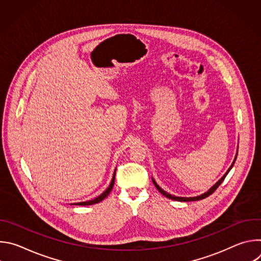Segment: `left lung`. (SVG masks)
Listing matches in <instances>:
<instances>
[{"mask_svg": "<svg viewBox=\"0 0 261 261\" xmlns=\"http://www.w3.org/2000/svg\"><path fill=\"white\" fill-rule=\"evenodd\" d=\"M237 157H238V152H237V155H236V157H234V160H233V162H232V164L230 165V167L228 168V170L225 172V174L223 175L214 186L212 188H210L208 189V191H206V192H204L203 194H200V195H198V196H194V197H179V196H175V195H171V194H169V193H167L166 191H164L160 186L156 182V180L152 177V180H153V182H154V185L156 186V188L158 189V191L161 193V194H163L165 197H167V198H169V199H172V200H176V201H196V200H200V199H203V198H205V197H207V196H210L211 194H213L215 191H216V189L219 187V186L221 185V182L224 180V178L226 177V175L228 174V172L230 171V169L233 167V164H234V162H236V160H237Z\"/></svg>", "mask_w": 261, "mask_h": 261, "instance_id": "8db88e82", "label": "left lung"}]
</instances>
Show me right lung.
I'll return each instance as SVG.
<instances>
[{"label": "right lung", "mask_w": 261, "mask_h": 261, "mask_svg": "<svg viewBox=\"0 0 261 261\" xmlns=\"http://www.w3.org/2000/svg\"><path fill=\"white\" fill-rule=\"evenodd\" d=\"M116 170H117V169H115V172H114V175H113V179H111V181H110L109 186L107 187V189H106L102 194H100L98 197H96V198H94V199H92V200L83 201V202H77V203H73V204H75V205H92V204H95V203H98V202L102 201L105 197H107V195L110 193V191L113 190V188H114L115 178H116Z\"/></svg>", "instance_id": "add662e5"}]
</instances>
